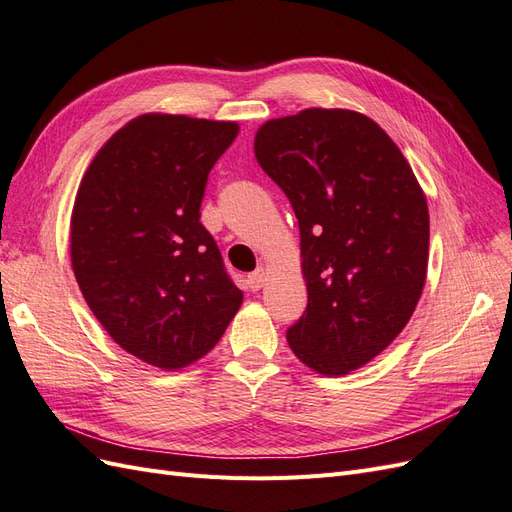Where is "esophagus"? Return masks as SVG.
Listing matches in <instances>:
<instances>
[{
	"instance_id": "34e87169",
	"label": "esophagus",
	"mask_w": 512,
	"mask_h": 512,
	"mask_svg": "<svg viewBox=\"0 0 512 512\" xmlns=\"http://www.w3.org/2000/svg\"><path fill=\"white\" fill-rule=\"evenodd\" d=\"M267 282V269L265 267H258L254 273L247 275V284H250L252 290H260Z\"/></svg>"
}]
</instances>
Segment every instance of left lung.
Wrapping results in <instances>:
<instances>
[{"label":"left lung","instance_id":"obj_1","mask_svg":"<svg viewBox=\"0 0 512 512\" xmlns=\"http://www.w3.org/2000/svg\"><path fill=\"white\" fill-rule=\"evenodd\" d=\"M254 153L301 230L307 307L288 344L322 376L350 374L404 331L421 299L425 194L391 136L344 108L262 123Z\"/></svg>","mask_w":512,"mask_h":512}]
</instances>
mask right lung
<instances>
[{"instance_id": "add662e5", "label": "right lung", "mask_w": 512, "mask_h": 512, "mask_svg": "<svg viewBox=\"0 0 512 512\" xmlns=\"http://www.w3.org/2000/svg\"><path fill=\"white\" fill-rule=\"evenodd\" d=\"M235 121L147 113L91 160L70 218L74 277L106 333L136 359L175 371L220 342L243 292L200 203Z\"/></svg>"}]
</instances>
